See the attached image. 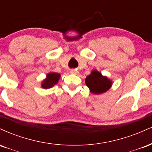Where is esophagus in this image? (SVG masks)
Returning <instances> with one entry per match:
<instances>
[{
	"label": "esophagus",
	"instance_id": "obj_1",
	"mask_svg": "<svg viewBox=\"0 0 152 152\" xmlns=\"http://www.w3.org/2000/svg\"><path fill=\"white\" fill-rule=\"evenodd\" d=\"M70 73L72 74H77L78 73V71L77 70H75V69H71L70 71Z\"/></svg>",
	"mask_w": 152,
	"mask_h": 152
}]
</instances>
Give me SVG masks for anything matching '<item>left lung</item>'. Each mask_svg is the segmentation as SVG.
<instances>
[{"mask_svg":"<svg viewBox=\"0 0 152 152\" xmlns=\"http://www.w3.org/2000/svg\"><path fill=\"white\" fill-rule=\"evenodd\" d=\"M86 85L93 94H104L109 91L112 86V81L107 76H103L102 73L94 69L85 79Z\"/></svg>","mask_w":152,"mask_h":152,"instance_id":"1","label":"left lung"}]
</instances>
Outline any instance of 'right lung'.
<instances>
[{
  "label": "right lung",
  "instance_id": "obj_1",
  "mask_svg": "<svg viewBox=\"0 0 152 152\" xmlns=\"http://www.w3.org/2000/svg\"><path fill=\"white\" fill-rule=\"evenodd\" d=\"M61 78V74L58 73L49 72L46 75V77L41 81V88L44 89L52 88L58 83Z\"/></svg>",
  "mask_w": 152,
  "mask_h": 152
}]
</instances>
